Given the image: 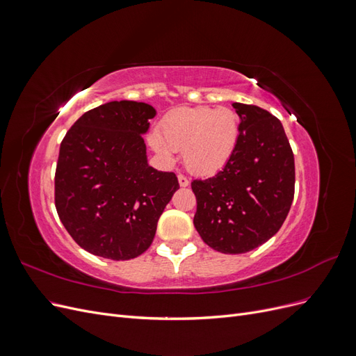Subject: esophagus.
Returning a JSON list of instances; mask_svg holds the SVG:
<instances>
[{"label": "esophagus", "mask_w": 356, "mask_h": 356, "mask_svg": "<svg viewBox=\"0 0 356 356\" xmlns=\"http://www.w3.org/2000/svg\"><path fill=\"white\" fill-rule=\"evenodd\" d=\"M178 182H179V186H181V187H187V186L190 184L188 178H187V177H184V175H178Z\"/></svg>", "instance_id": "34e87169"}]
</instances>
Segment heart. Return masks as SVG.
Returning a JSON list of instances; mask_svg holds the SVG:
<instances>
[{
    "label": "heart",
    "mask_w": 356,
    "mask_h": 356,
    "mask_svg": "<svg viewBox=\"0 0 356 356\" xmlns=\"http://www.w3.org/2000/svg\"><path fill=\"white\" fill-rule=\"evenodd\" d=\"M239 132V115L229 106H193L170 113L149 143L168 161L174 157V149H182V160L190 172L212 175L227 165Z\"/></svg>",
    "instance_id": "b5f03b06"
}]
</instances>
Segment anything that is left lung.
Instances as JSON below:
<instances>
[{"label": "left lung", "instance_id": "obj_1", "mask_svg": "<svg viewBox=\"0 0 356 356\" xmlns=\"http://www.w3.org/2000/svg\"><path fill=\"white\" fill-rule=\"evenodd\" d=\"M238 145L217 175L193 179L195 227L212 250L243 254L277 233L294 199V154L282 123L257 105L234 102Z\"/></svg>", "mask_w": 356, "mask_h": 356}]
</instances>
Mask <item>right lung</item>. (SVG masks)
Instances as JSON below:
<instances>
[{
  "instance_id": "add662e5",
  "label": "right lung",
  "mask_w": 356,
  "mask_h": 356,
  "mask_svg": "<svg viewBox=\"0 0 356 356\" xmlns=\"http://www.w3.org/2000/svg\"><path fill=\"white\" fill-rule=\"evenodd\" d=\"M152 105L113 101L84 113L60 144L55 204L83 250L131 260L152 245L157 221L179 188L174 172L148 165L143 135Z\"/></svg>"
}]
</instances>
